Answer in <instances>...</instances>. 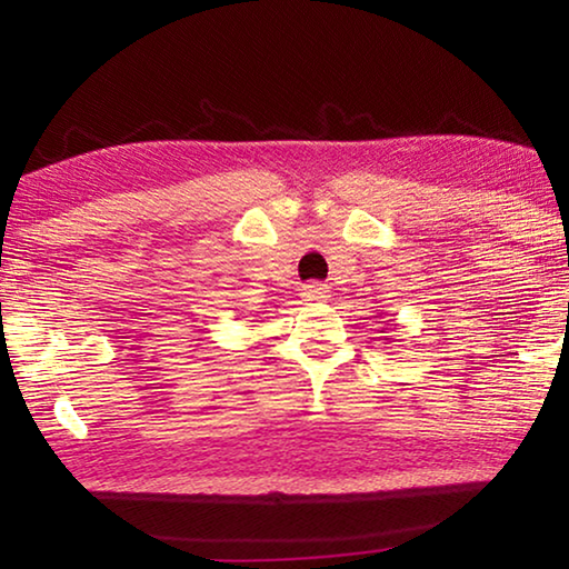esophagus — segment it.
<instances>
[{"mask_svg": "<svg viewBox=\"0 0 569 569\" xmlns=\"http://www.w3.org/2000/svg\"><path fill=\"white\" fill-rule=\"evenodd\" d=\"M303 298L306 301H326V298H329V286L326 283H319V281H311V283H306L303 286Z\"/></svg>", "mask_w": 569, "mask_h": 569, "instance_id": "obj_1", "label": "esophagus"}]
</instances>
